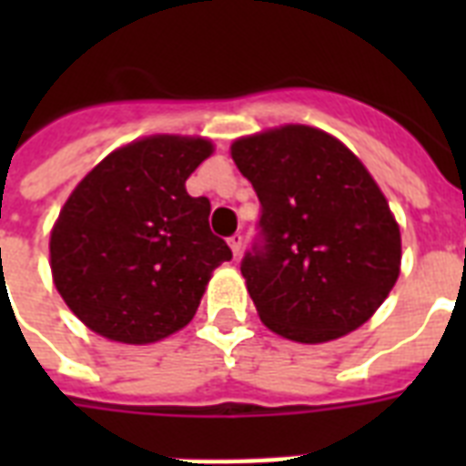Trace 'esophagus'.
I'll return each mask as SVG.
<instances>
[{"label": "esophagus", "instance_id": "esophagus-1", "mask_svg": "<svg viewBox=\"0 0 466 466\" xmlns=\"http://www.w3.org/2000/svg\"><path fill=\"white\" fill-rule=\"evenodd\" d=\"M227 244H229V248H232L234 256H239L241 247H244V237H241V234H234V237H229V239H227Z\"/></svg>", "mask_w": 466, "mask_h": 466}]
</instances>
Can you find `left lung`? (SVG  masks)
<instances>
[{"instance_id": "1", "label": "left lung", "mask_w": 466, "mask_h": 466, "mask_svg": "<svg viewBox=\"0 0 466 466\" xmlns=\"http://www.w3.org/2000/svg\"><path fill=\"white\" fill-rule=\"evenodd\" d=\"M229 152L263 208V247L241 261L263 324L298 343L365 324L401 270L397 218L365 164L333 135L292 123Z\"/></svg>"}]
</instances>
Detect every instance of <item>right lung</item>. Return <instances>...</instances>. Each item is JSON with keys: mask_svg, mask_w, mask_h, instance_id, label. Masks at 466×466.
Segmentation results:
<instances>
[{"mask_svg": "<svg viewBox=\"0 0 466 466\" xmlns=\"http://www.w3.org/2000/svg\"><path fill=\"white\" fill-rule=\"evenodd\" d=\"M215 152L208 137L149 135L104 157L50 232L53 283L91 331L147 346L196 317L212 270L232 251L210 232V200L186 178Z\"/></svg>", "mask_w": 466, "mask_h": 466, "instance_id": "right-lung-1", "label": "right lung"}]
</instances>
